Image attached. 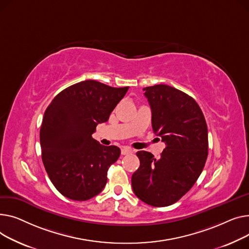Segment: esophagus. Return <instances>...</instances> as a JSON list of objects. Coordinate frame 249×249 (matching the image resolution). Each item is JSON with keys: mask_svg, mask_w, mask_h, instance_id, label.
Listing matches in <instances>:
<instances>
[{"mask_svg": "<svg viewBox=\"0 0 249 249\" xmlns=\"http://www.w3.org/2000/svg\"><path fill=\"white\" fill-rule=\"evenodd\" d=\"M134 153V151L133 150H130V149H128V148H124V149H122V155H130V154H133Z\"/></svg>", "mask_w": 249, "mask_h": 249, "instance_id": "obj_1", "label": "esophagus"}]
</instances>
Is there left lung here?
Masks as SVG:
<instances>
[{"label": "left lung", "mask_w": 249, "mask_h": 249, "mask_svg": "<svg viewBox=\"0 0 249 249\" xmlns=\"http://www.w3.org/2000/svg\"><path fill=\"white\" fill-rule=\"evenodd\" d=\"M143 90L153 130L166 148L159 159L145 151L137 153L141 165L131 176V186L142 202L165 207L180 200L199 178L208 156V129L193 97L166 84Z\"/></svg>", "instance_id": "left-lung-1"}]
</instances>
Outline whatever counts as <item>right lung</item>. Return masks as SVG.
Returning a JSON list of instances; mask_svg holds the SVG:
<instances>
[{"instance_id": "right-lung-1", "label": "right lung", "mask_w": 249, "mask_h": 249, "mask_svg": "<svg viewBox=\"0 0 249 249\" xmlns=\"http://www.w3.org/2000/svg\"><path fill=\"white\" fill-rule=\"evenodd\" d=\"M127 89L85 80L67 87L48 106L40 129L42 160L63 196L86 201L105 188L121 150L100 144L92 134L98 124L108 121Z\"/></svg>"}]
</instances>
